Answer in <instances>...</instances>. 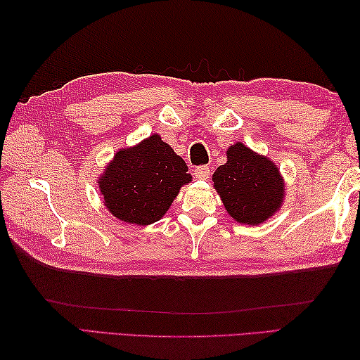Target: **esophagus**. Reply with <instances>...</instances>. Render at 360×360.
Returning <instances> with one entry per match:
<instances>
[{"instance_id":"1","label":"esophagus","mask_w":360,"mask_h":360,"mask_svg":"<svg viewBox=\"0 0 360 360\" xmlns=\"http://www.w3.org/2000/svg\"><path fill=\"white\" fill-rule=\"evenodd\" d=\"M210 174V167L209 165H200L195 168V176L198 179H207Z\"/></svg>"}]
</instances>
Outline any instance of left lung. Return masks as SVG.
I'll list each match as a JSON object with an SVG mask.
<instances>
[{
    "label": "left lung",
    "mask_w": 360,
    "mask_h": 360,
    "mask_svg": "<svg viewBox=\"0 0 360 360\" xmlns=\"http://www.w3.org/2000/svg\"><path fill=\"white\" fill-rule=\"evenodd\" d=\"M229 215L241 224L257 226L283 204L285 182L271 159L236 142L227 150V162L212 176Z\"/></svg>",
    "instance_id": "8db88e82"
}]
</instances>
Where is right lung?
<instances>
[{"mask_svg": "<svg viewBox=\"0 0 360 360\" xmlns=\"http://www.w3.org/2000/svg\"><path fill=\"white\" fill-rule=\"evenodd\" d=\"M184 159L153 134L119 150L98 179L106 209L124 223L148 226L170 209L179 188L192 181Z\"/></svg>", "mask_w": 360, "mask_h": 360, "instance_id": "add662e5", "label": "right lung"}]
</instances>
